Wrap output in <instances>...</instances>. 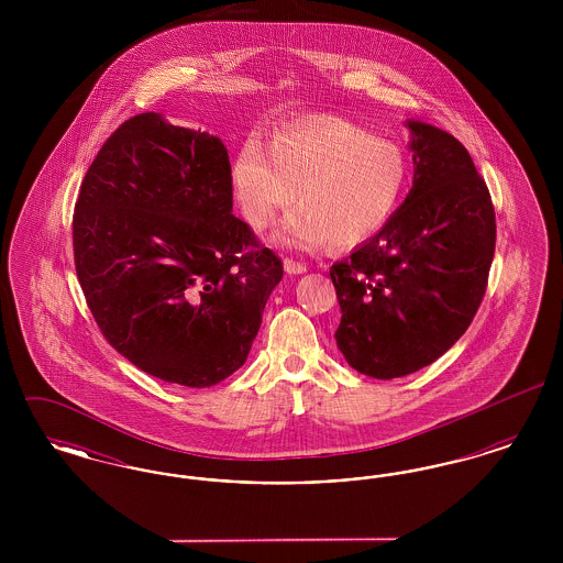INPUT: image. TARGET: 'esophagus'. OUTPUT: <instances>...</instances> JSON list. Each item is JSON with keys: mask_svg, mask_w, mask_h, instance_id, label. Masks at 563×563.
Returning <instances> with one entry per match:
<instances>
[{"mask_svg": "<svg viewBox=\"0 0 563 563\" xmlns=\"http://www.w3.org/2000/svg\"><path fill=\"white\" fill-rule=\"evenodd\" d=\"M283 264H285V272H287V274H303V272L308 269L303 262H295V260H289V257H287Z\"/></svg>", "mask_w": 563, "mask_h": 563, "instance_id": "1", "label": "esophagus"}]
</instances>
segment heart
<instances>
[{"instance_id": "heart-1", "label": "heart", "mask_w": 563, "mask_h": 563, "mask_svg": "<svg viewBox=\"0 0 563 563\" xmlns=\"http://www.w3.org/2000/svg\"><path fill=\"white\" fill-rule=\"evenodd\" d=\"M244 219L264 230L294 205L276 241L297 249H352L390 219L407 181L401 147L335 115L295 122L268 145L249 139L230 166Z\"/></svg>"}]
</instances>
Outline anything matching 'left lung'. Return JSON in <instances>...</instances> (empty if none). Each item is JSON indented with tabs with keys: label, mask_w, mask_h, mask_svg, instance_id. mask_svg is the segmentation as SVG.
Wrapping results in <instances>:
<instances>
[{
	"label": "left lung",
	"mask_w": 563,
	"mask_h": 563,
	"mask_svg": "<svg viewBox=\"0 0 563 563\" xmlns=\"http://www.w3.org/2000/svg\"><path fill=\"white\" fill-rule=\"evenodd\" d=\"M413 186L374 239L329 276L342 308L338 349L358 374H413L454 346L482 306L496 213L471 154L424 122H407Z\"/></svg>",
	"instance_id": "obj_1"
}]
</instances>
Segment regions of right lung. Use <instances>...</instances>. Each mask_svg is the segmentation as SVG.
<instances>
[{
  "mask_svg": "<svg viewBox=\"0 0 563 563\" xmlns=\"http://www.w3.org/2000/svg\"><path fill=\"white\" fill-rule=\"evenodd\" d=\"M74 260L109 344L164 382L207 388L241 369L283 262L232 214L219 136L139 113L81 181Z\"/></svg>",
  "mask_w": 563,
  "mask_h": 563,
  "instance_id": "right-lung-1",
  "label": "right lung"
}]
</instances>
